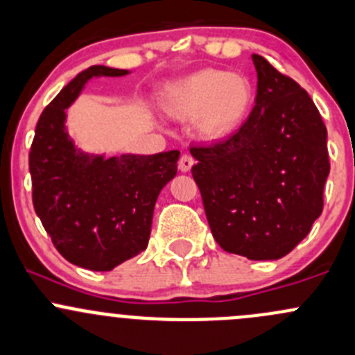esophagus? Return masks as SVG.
Returning a JSON list of instances; mask_svg holds the SVG:
<instances>
[{
  "instance_id": "esophagus-1",
  "label": "esophagus",
  "mask_w": 355,
  "mask_h": 355,
  "mask_svg": "<svg viewBox=\"0 0 355 355\" xmlns=\"http://www.w3.org/2000/svg\"><path fill=\"white\" fill-rule=\"evenodd\" d=\"M193 159L189 155H181V159H179V171H181V173H188L189 169H191L193 167Z\"/></svg>"
}]
</instances>
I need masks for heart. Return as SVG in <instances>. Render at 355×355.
<instances>
[{"instance_id": "b5f03b06", "label": "heart", "mask_w": 355, "mask_h": 355, "mask_svg": "<svg viewBox=\"0 0 355 355\" xmlns=\"http://www.w3.org/2000/svg\"><path fill=\"white\" fill-rule=\"evenodd\" d=\"M254 91L247 77L224 70H200L179 80L167 94L166 110L182 121H195L205 141L233 135L247 117Z\"/></svg>"}]
</instances>
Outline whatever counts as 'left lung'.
Instances as JSON below:
<instances>
[{
	"label": "left lung",
	"instance_id": "1",
	"mask_svg": "<svg viewBox=\"0 0 355 355\" xmlns=\"http://www.w3.org/2000/svg\"><path fill=\"white\" fill-rule=\"evenodd\" d=\"M255 107L224 141L191 148V174L220 248L250 261L293 250L322 212L329 174L326 125L307 91L252 55Z\"/></svg>",
	"mask_w": 355,
	"mask_h": 355
}]
</instances>
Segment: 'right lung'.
Listing matches in <instances>:
<instances>
[{"mask_svg":"<svg viewBox=\"0 0 355 355\" xmlns=\"http://www.w3.org/2000/svg\"><path fill=\"white\" fill-rule=\"evenodd\" d=\"M125 73L105 65L77 73L43 110L29 153L37 217L60 254L91 271H112L148 247L159 193L178 173V150L107 159L69 136L67 108L87 80Z\"/></svg>","mask_w":355,"mask_h":355,"instance_id":"obj_1","label":"right lung"}]
</instances>
